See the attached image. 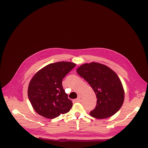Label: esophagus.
Returning <instances> with one entry per match:
<instances>
[{
	"label": "esophagus",
	"instance_id": "1",
	"mask_svg": "<svg viewBox=\"0 0 148 148\" xmlns=\"http://www.w3.org/2000/svg\"><path fill=\"white\" fill-rule=\"evenodd\" d=\"M75 102H81V99H80V97H78L77 99H76L74 100Z\"/></svg>",
	"mask_w": 148,
	"mask_h": 148
}]
</instances>
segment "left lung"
<instances>
[{
	"mask_svg": "<svg viewBox=\"0 0 148 148\" xmlns=\"http://www.w3.org/2000/svg\"><path fill=\"white\" fill-rule=\"evenodd\" d=\"M77 71L92 87L97 99L90 115L101 119L117 112L123 103L125 94L122 82L115 72L96 62L84 64L78 67Z\"/></svg>",
	"mask_w": 148,
	"mask_h": 148,
	"instance_id": "left-lung-1",
	"label": "left lung"
}]
</instances>
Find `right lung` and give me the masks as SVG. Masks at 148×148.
I'll use <instances>...</instances> for the list:
<instances>
[{
  "label": "right lung",
  "instance_id": "1",
  "mask_svg": "<svg viewBox=\"0 0 148 148\" xmlns=\"http://www.w3.org/2000/svg\"><path fill=\"white\" fill-rule=\"evenodd\" d=\"M75 65L69 62H56L34 75L29 84L28 96L38 114L52 119L70 111L73 103L62 86V80Z\"/></svg>",
  "mask_w": 148,
  "mask_h": 148
}]
</instances>
